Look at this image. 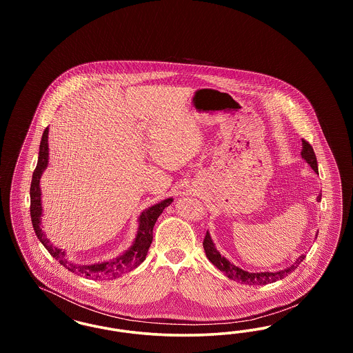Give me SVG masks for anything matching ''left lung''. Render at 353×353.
<instances>
[{
    "mask_svg": "<svg viewBox=\"0 0 353 353\" xmlns=\"http://www.w3.org/2000/svg\"><path fill=\"white\" fill-rule=\"evenodd\" d=\"M302 157L311 165V168L314 169L316 173H318V161H316V156H315V152L312 150L311 144L307 141V140H302ZM321 200V194H319L318 197V201ZM203 250L205 254L208 256V259L222 272H225L230 279L233 281H238V282H242L243 285H268V283H272V282H276L279 279H283L287 274H290L291 271L296 269L301 262H303V259L305 258V255H302L296 259V262L288 268V269L282 270V271H278V272H249V271H245V270L239 269L234 266L233 263H230L225 256H222L219 254V250L216 249L212 238L209 233L206 232V235L203 238Z\"/></svg>",
    "mask_w": 353,
    "mask_h": 353,
    "instance_id": "1",
    "label": "left lung"
}]
</instances>
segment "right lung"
I'll use <instances>...</instances> for the list:
<instances>
[{"label":"right lung","instance_id":"add662e5","mask_svg":"<svg viewBox=\"0 0 353 353\" xmlns=\"http://www.w3.org/2000/svg\"><path fill=\"white\" fill-rule=\"evenodd\" d=\"M48 137H49V128H46L41 139L39 145V154H38V163L34 169L33 179L30 185V216L33 223L34 232L38 236V239L42 242V245L46 248V250L50 252L51 256L55 258L63 268L68 271L75 272L81 276L92 278V279H115L121 274L131 271L137 268L147 256L148 249L151 246L153 239V226L159 216L163 213V210L169 206V203L173 201L172 199H167L164 201L153 205L150 209L141 213L139 219V232L134 239V246L123 255H120L115 261L103 262L98 265H90V266H78L71 262H68L65 252L61 249H57L51 245L50 242L45 238V234L41 229V214H42V206H41V189H39V179L42 172L48 167L49 163V147H48Z\"/></svg>","mask_w":353,"mask_h":353}]
</instances>
